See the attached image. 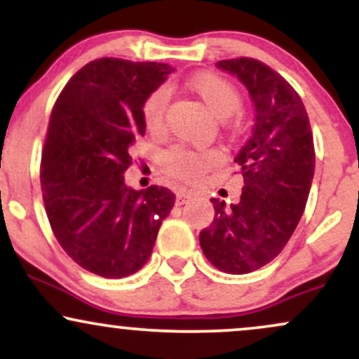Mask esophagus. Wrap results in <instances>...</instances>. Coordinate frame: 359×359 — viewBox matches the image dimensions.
Wrapping results in <instances>:
<instances>
[{"label": "esophagus", "mask_w": 359, "mask_h": 359, "mask_svg": "<svg viewBox=\"0 0 359 359\" xmlns=\"http://www.w3.org/2000/svg\"><path fill=\"white\" fill-rule=\"evenodd\" d=\"M192 199V194L187 192V191H180L177 192V197H175V204L177 205H182L185 203H189V201Z\"/></svg>", "instance_id": "1"}]
</instances>
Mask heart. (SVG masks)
Here are the masks:
<instances>
[{"mask_svg": "<svg viewBox=\"0 0 359 359\" xmlns=\"http://www.w3.org/2000/svg\"><path fill=\"white\" fill-rule=\"evenodd\" d=\"M187 89L196 94L204 106L216 118L226 119L236 113L241 106V96L236 88L212 72H201L187 81ZM167 94L158 89L147 97L143 104V121L150 133H160L165 119ZM221 162L217 151H191L184 148H172L163 155L162 163L168 174L182 180H199L205 172Z\"/></svg>", "mask_w": 359, "mask_h": 359, "instance_id": "obj_1", "label": "heart"}]
</instances>
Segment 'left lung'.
Masks as SVG:
<instances>
[{
  "instance_id": "1",
  "label": "left lung",
  "mask_w": 359,
  "mask_h": 359,
  "mask_svg": "<svg viewBox=\"0 0 359 359\" xmlns=\"http://www.w3.org/2000/svg\"><path fill=\"white\" fill-rule=\"evenodd\" d=\"M216 67L248 89L255 125L234 158L245 180L240 201L211 199L216 214L199 243L217 270L243 275L278 257L297 228L314 179V140L302 100L273 69L246 57Z\"/></svg>"
}]
</instances>
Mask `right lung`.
Masks as SVG:
<instances>
[{
	"label": "right lung",
	"instance_id": "right-lung-1",
	"mask_svg": "<svg viewBox=\"0 0 359 359\" xmlns=\"http://www.w3.org/2000/svg\"><path fill=\"white\" fill-rule=\"evenodd\" d=\"M172 72L156 62L93 60L52 109L40 170L45 209L65 253L100 277L137 273L174 208L172 191H135L123 175L147 131L143 104Z\"/></svg>",
	"mask_w": 359,
	"mask_h": 359
}]
</instances>
